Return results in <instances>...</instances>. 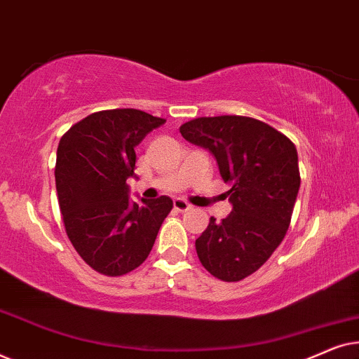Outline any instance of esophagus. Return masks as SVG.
Here are the masks:
<instances>
[{"label": "esophagus", "mask_w": 359, "mask_h": 359, "mask_svg": "<svg viewBox=\"0 0 359 359\" xmlns=\"http://www.w3.org/2000/svg\"><path fill=\"white\" fill-rule=\"evenodd\" d=\"M173 205H175L176 210H180V212H186V210L191 209V204L188 203V201L180 199V198L173 201Z\"/></svg>", "instance_id": "esophagus-1"}]
</instances>
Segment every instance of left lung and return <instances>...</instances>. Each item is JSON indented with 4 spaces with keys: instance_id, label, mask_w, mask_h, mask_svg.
I'll return each mask as SVG.
<instances>
[{
    "instance_id": "1",
    "label": "left lung",
    "mask_w": 359,
    "mask_h": 359,
    "mask_svg": "<svg viewBox=\"0 0 359 359\" xmlns=\"http://www.w3.org/2000/svg\"><path fill=\"white\" fill-rule=\"evenodd\" d=\"M191 144L214 155L232 212L196 240L212 276L233 283L263 266L283 242L301 186L297 150L286 135L243 116L199 117L180 127Z\"/></svg>"
}]
</instances>
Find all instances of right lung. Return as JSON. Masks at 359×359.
<instances>
[{
    "label": "right lung",
    "mask_w": 359,
    "mask_h": 359,
    "mask_svg": "<svg viewBox=\"0 0 359 359\" xmlns=\"http://www.w3.org/2000/svg\"><path fill=\"white\" fill-rule=\"evenodd\" d=\"M165 119L139 109L100 111L70 127L57 149L55 184L68 238L97 273L140 266L173 208L168 196L130 199L135 147Z\"/></svg>",
    "instance_id": "1"
}]
</instances>
